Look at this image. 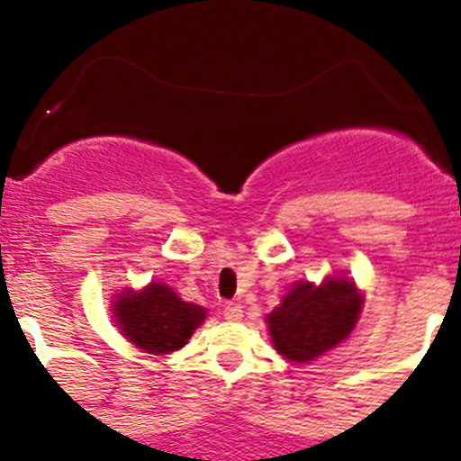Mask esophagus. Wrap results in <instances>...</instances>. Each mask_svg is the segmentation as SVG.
I'll return each mask as SVG.
<instances>
[{
	"instance_id": "esophagus-1",
	"label": "esophagus",
	"mask_w": 461,
	"mask_h": 461,
	"mask_svg": "<svg viewBox=\"0 0 461 461\" xmlns=\"http://www.w3.org/2000/svg\"><path fill=\"white\" fill-rule=\"evenodd\" d=\"M227 321H240L242 319V305L240 303H227L223 310Z\"/></svg>"
}]
</instances>
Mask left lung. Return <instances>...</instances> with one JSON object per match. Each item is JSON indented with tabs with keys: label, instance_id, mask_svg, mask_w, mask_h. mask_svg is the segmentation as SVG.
<instances>
[{
	"label": "left lung",
	"instance_id": "obj_1",
	"mask_svg": "<svg viewBox=\"0 0 461 461\" xmlns=\"http://www.w3.org/2000/svg\"><path fill=\"white\" fill-rule=\"evenodd\" d=\"M359 308L356 284L345 277H330L319 288L297 284L267 319L275 348L293 362H312L353 331Z\"/></svg>",
	"mask_w": 461,
	"mask_h": 461
}]
</instances>
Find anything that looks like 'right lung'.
Instances as JSON below:
<instances>
[{
	"label": "right lung",
	"mask_w": 461,
	"mask_h": 461,
	"mask_svg": "<svg viewBox=\"0 0 461 461\" xmlns=\"http://www.w3.org/2000/svg\"><path fill=\"white\" fill-rule=\"evenodd\" d=\"M114 314L121 331L142 351L171 353L186 345L205 310L182 301L168 285L149 284L142 293L121 294Z\"/></svg>",
	"instance_id": "right-lung-1"
}]
</instances>
